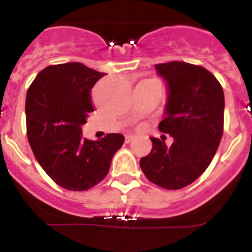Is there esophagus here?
I'll return each instance as SVG.
<instances>
[{
    "label": "esophagus",
    "instance_id": "1",
    "mask_svg": "<svg viewBox=\"0 0 252 252\" xmlns=\"http://www.w3.org/2000/svg\"><path fill=\"white\" fill-rule=\"evenodd\" d=\"M125 139H126V142H131L133 139H135V136H133V135H126Z\"/></svg>",
    "mask_w": 252,
    "mask_h": 252
}]
</instances>
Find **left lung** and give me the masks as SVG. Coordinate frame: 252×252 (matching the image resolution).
<instances>
[{
	"label": "left lung",
	"instance_id": "1",
	"mask_svg": "<svg viewBox=\"0 0 252 252\" xmlns=\"http://www.w3.org/2000/svg\"><path fill=\"white\" fill-rule=\"evenodd\" d=\"M155 68L169 93L159 130L173 144L166 145L165 135L150 137L153 149L140 166L151 183L175 190L192 184L212 161L223 133L224 95L215 75L201 65L169 62Z\"/></svg>",
	"mask_w": 252,
	"mask_h": 252
}]
</instances>
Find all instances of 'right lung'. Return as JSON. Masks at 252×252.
<instances>
[{"label": "right lung", "instance_id": "add662e5", "mask_svg": "<svg viewBox=\"0 0 252 252\" xmlns=\"http://www.w3.org/2000/svg\"><path fill=\"white\" fill-rule=\"evenodd\" d=\"M104 73L82 63L44 68L26 93V132L40 166L58 186L87 190L104 179L113 155L125 141L107 133L98 141L83 139L82 125L94 111L91 90Z\"/></svg>", "mask_w": 252, "mask_h": 252}]
</instances>
